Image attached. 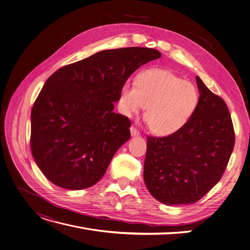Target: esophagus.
Returning <instances> with one entry per match:
<instances>
[{
  "label": "esophagus",
  "mask_w": 250,
  "mask_h": 250,
  "mask_svg": "<svg viewBox=\"0 0 250 250\" xmlns=\"http://www.w3.org/2000/svg\"><path fill=\"white\" fill-rule=\"evenodd\" d=\"M129 131H131V135H132V137H137V136H139V135H140V133H139L138 129H137L136 127H134V126H131V128H129Z\"/></svg>",
  "instance_id": "obj_1"
}]
</instances>
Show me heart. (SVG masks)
I'll return each mask as SVG.
<instances>
[{"label":"heart","mask_w":250,"mask_h":250,"mask_svg":"<svg viewBox=\"0 0 250 250\" xmlns=\"http://www.w3.org/2000/svg\"><path fill=\"white\" fill-rule=\"evenodd\" d=\"M199 103V92L192 83L169 70L150 68L138 74L136 85L125 83L119 93V108L131 117L145 107L152 132L169 136L185 125Z\"/></svg>","instance_id":"b5f03b06"}]
</instances>
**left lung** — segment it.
I'll use <instances>...</instances> for the list:
<instances>
[{
  "mask_svg": "<svg viewBox=\"0 0 250 250\" xmlns=\"http://www.w3.org/2000/svg\"><path fill=\"white\" fill-rule=\"evenodd\" d=\"M199 103L177 133L147 138L144 182L167 205L197 202L221 180L235 144L231 115L221 97L196 77Z\"/></svg>",
  "mask_w": 250,
  "mask_h": 250,
  "instance_id": "left-lung-1",
  "label": "left lung"
}]
</instances>
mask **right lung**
<instances>
[{"mask_svg": "<svg viewBox=\"0 0 250 250\" xmlns=\"http://www.w3.org/2000/svg\"><path fill=\"white\" fill-rule=\"evenodd\" d=\"M160 57L149 48L104 50L47 80L31 110L30 146L54 185L82 190L102 179L116 151L131 138V122L113 112V103L129 75Z\"/></svg>", "mask_w": 250, "mask_h": 250, "instance_id": "obj_1", "label": "right lung"}]
</instances>
